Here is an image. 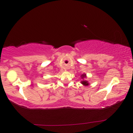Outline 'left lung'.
<instances>
[{"instance_id": "8db88e82", "label": "left lung", "mask_w": 133, "mask_h": 133, "mask_svg": "<svg viewBox=\"0 0 133 133\" xmlns=\"http://www.w3.org/2000/svg\"><path fill=\"white\" fill-rule=\"evenodd\" d=\"M81 79H82V81H81V83L82 85H84V86H88V85H89V84H89L88 81L85 79V78H87L86 74H85V73L82 74H81Z\"/></svg>"}]
</instances>
